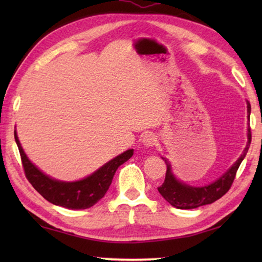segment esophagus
<instances>
[{"label":"esophagus","mask_w":262,"mask_h":262,"mask_svg":"<svg viewBox=\"0 0 262 262\" xmlns=\"http://www.w3.org/2000/svg\"><path fill=\"white\" fill-rule=\"evenodd\" d=\"M142 143H143L144 147L151 148L157 143V137L156 135H154L152 133H149V134H145L143 136V139H142Z\"/></svg>","instance_id":"1"}]
</instances>
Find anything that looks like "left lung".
<instances>
[{
	"label": "left lung",
	"mask_w": 262,
	"mask_h": 262,
	"mask_svg": "<svg viewBox=\"0 0 262 262\" xmlns=\"http://www.w3.org/2000/svg\"><path fill=\"white\" fill-rule=\"evenodd\" d=\"M247 104V118L250 121L251 114V105L246 100ZM251 144V129L250 123H247V142L245 149L243 150V154L239 158L230 166L227 171L222 174L220 178L212 181V183L205 186H190L184 181L177 178L176 174L172 171L171 163L167 158L162 157L166 164V176L163 185L158 187V192L162 196L178 209H194V208L210 205V203L219 200L220 198L228 192L233 183L236 172L241 165L243 159L245 158Z\"/></svg>",
	"instance_id": "left-lung-1"
}]
</instances>
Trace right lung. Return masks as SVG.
<instances>
[{
	"label": "right lung",
	"mask_w": 262,
	"mask_h": 262,
	"mask_svg": "<svg viewBox=\"0 0 262 262\" xmlns=\"http://www.w3.org/2000/svg\"><path fill=\"white\" fill-rule=\"evenodd\" d=\"M15 141L18 147L25 176L39 194H41L48 202L68 209H86L96 205L107 192L112 184L113 177L118 167L129 159L134 149H128L125 152L105 163L94 173L85 178L75 181H63L52 178L30 161L28 155L21 147L18 135L15 130Z\"/></svg>",
	"instance_id": "add662e5"
}]
</instances>
